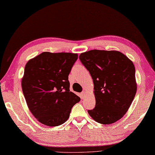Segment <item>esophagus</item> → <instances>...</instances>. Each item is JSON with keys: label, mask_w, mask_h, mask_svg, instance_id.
Instances as JSON below:
<instances>
[{"label": "esophagus", "mask_w": 155, "mask_h": 155, "mask_svg": "<svg viewBox=\"0 0 155 155\" xmlns=\"http://www.w3.org/2000/svg\"><path fill=\"white\" fill-rule=\"evenodd\" d=\"M86 97V91H82L81 93V98H84V97Z\"/></svg>", "instance_id": "1"}]
</instances>
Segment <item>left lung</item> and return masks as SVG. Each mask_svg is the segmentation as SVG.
Here are the masks:
<instances>
[{
	"instance_id": "1",
	"label": "left lung",
	"mask_w": 155,
	"mask_h": 155,
	"mask_svg": "<svg viewBox=\"0 0 155 155\" xmlns=\"http://www.w3.org/2000/svg\"><path fill=\"white\" fill-rule=\"evenodd\" d=\"M79 58L89 71L94 85L96 106L88 114L102 124L121 119L137 90L133 63L118 51L94 49L81 53Z\"/></svg>"
}]
</instances>
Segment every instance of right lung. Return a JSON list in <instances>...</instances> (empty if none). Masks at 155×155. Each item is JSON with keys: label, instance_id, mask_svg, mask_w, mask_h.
I'll return each mask as SVG.
<instances>
[{"label": "right lung", "instance_id": "right-lung-1", "mask_svg": "<svg viewBox=\"0 0 155 155\" xmlns=\"http://www.w3.org/2000/svg\"><path fill=\"white\" fill-rule=\"evenodd\" d=\"M77 53L43 52L25 68L22 90L28 108L39 122L48 126L64 124L80 101L69 91L68 75Z\"/></svg>", "mask_w": 155, "mask_h": 155}]
</instances>
